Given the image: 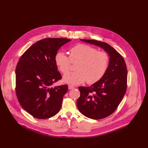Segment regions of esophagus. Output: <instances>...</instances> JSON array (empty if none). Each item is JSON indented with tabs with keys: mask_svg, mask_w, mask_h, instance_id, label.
Instances as JSON below:
<instances>
[{
	"mask_svg": "<svg viewBox=\"0 0 148 148\" xmlns=\"http://www.w3.org/2000/svg\"><path fill=\"white\" fill-rule=\"evenodd\" d=\"M75 87L73 86H71V85H69V90H71V89H73Z\"/></svg>",
	"mask_w": 148,
	"mask_h": 148,
	"instance_id": "esophagus-1",
	"label": "esophagus"
}]
</instances>
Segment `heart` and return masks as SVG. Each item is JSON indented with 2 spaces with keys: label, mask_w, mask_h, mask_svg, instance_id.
Instances as JSON below:
<instances>
[{
  "label": "heart",
  "mask_w": 148,
  "mask_h": 148,
  "mask_svg": "<svg viewBox=\"0 0 148 148\" xmlns=\"http://www.w3.org/2000/svg\"><path fill=\"white\" fill-rule=\"evenodd\" d=\"M55 65L60 71L66 74L70 70L71 62H77L75 66L76 72L69 73L63 76V81L78 85L87 81L89 84L100 81L106 73L110 58L103 51L86 44H78L70 49L69 57L64 53L58 52L54 57Z\"/></svg>",
  "instance_id": "b5f03b06"
}]
</instances>
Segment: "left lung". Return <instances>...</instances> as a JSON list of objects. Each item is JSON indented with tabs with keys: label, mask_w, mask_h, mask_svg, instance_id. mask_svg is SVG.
<instances>
[{
	"label": "left lung",
	"mask_w": 148,
	"mask_h": 148,
	"mask_svg": "<svg viewBox=\"0 0 148 148\" xmlns=\"http://www.w3.org/2000/svg\"><path fill=\"white\" fill-rule=\"evenodd\" d=\"M81 40L101 47L110 56L106 73L90 87H79L80 96L76 101L84 116L95 120L103 119L113 113L123 99L127 88V67L122 56L110 45L97 40Z\"/></svg>",
	"instance_id": "obj_1"
}]
</instances>
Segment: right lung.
I'll list each match as a JSON object with an SVG mask.
<instances>
[{
	"label": "right lung",
	"instance_id": "add662e5",
	"mask_svg": "<svg viewBox=\"0 0 148 148\" xmlns=\"http://www.w3.org/2000/svg\"><path fill=\"white\" fill-rule=\"evenodd\" d=\"M70 39L47 38L37 41L21 56L16 69V93L22 107L34 117L46 119L57 114L67 84L51 87L61 79L54 57Z\"/></svg>",
	"mask_w": 148,
	"mask_h": 148
}]
</instances>
